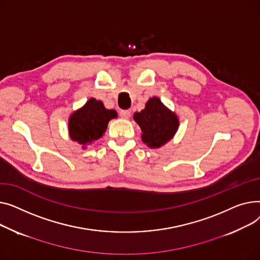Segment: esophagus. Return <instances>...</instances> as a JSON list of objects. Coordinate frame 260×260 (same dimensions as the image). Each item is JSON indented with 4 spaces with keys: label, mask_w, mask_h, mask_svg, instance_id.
<instances>
[{
    "label": "esophagus",
    "mask_w": 260,
    "mask_h": 260,
    "mask_svg": "<svg viewBox=\"0 0 260 260\" xmlns=\"http://www.w3.org/2000/svg\"><path fill=\"white\" fill-rule=\"evenodd\" d=\"M119 115H120V117H121V118H125V119H127V118H129V117H130L131 112H130L129 110H121V111L119 112Z\"/></svg>",
    "instance_id": "34e87169"
}]
</instances>
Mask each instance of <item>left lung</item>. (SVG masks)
I'll use <instances>...</instances> for the list:
<instances>
[{
    "label": "left lung",
    "instance_id": "1",
    "mask_svg": "<svg viewBox=\"0 0 260 260\" xmlns=\"http://www.w3.org/2000/svg\"><path fill=\"white\" fill-rule=\"evenodd\" d=\"M133 119L142 130V141L151 149H158L170 142L179 127L175 112L153 96L148 100L145 108L133 114Z\"/></svg>",
    "mask_w": 260,
    "mask_h": 260
}]
</instances>
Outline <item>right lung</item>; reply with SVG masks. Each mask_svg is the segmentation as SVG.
I'll use <instances>...</instances> for the list:
<instances>
[{
    "label": "right lung",
    "mask_w": 260,
    "mask_h": 260,
    "mask_svg": "<svg viewBox=\"0 0 260 260\" xmlns=\"http://www.w3.org/2000/svg\"><path fill=\"white\" fill-rule=\"evenodd\" d=\"M117 117V112L107 109L102 101L89 99L80 109L73 111L68 119L69 136L83 149L93 146L104 135L108 123Z\"/></svg>",
    "instance_id": "1"
}]
</instances>
